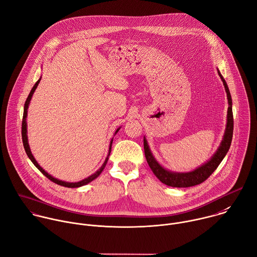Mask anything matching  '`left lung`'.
I'll return each instance as SVG.
<instances>
[{"instance_id":"1","label":"left lung","mask_w":257,"mask_h":257,"mask_svg":"<svg viewBox=\"0 0 257 257\" xmlns=\"http://www.w3.org/2000/svg\"><path fill=\"white\" fill-rule=\"evenodd\" d=\"M223 84L225 87V91L227 93V99H228V115H227V127L225 131L224 138L222 140V143L220 147L218 148L217 152L214 154V156L204 165L200 166L199 168L195 169L194 172L186 173V174H179V173H172L168 170L161 167L158 162L154 159L152 153L149 150V147L147 145L146 140L144 139V153L147 160V163L149 167L151 168L152 173L155 175V177L164 185L174 187V188H189L194 187L197 185L202 184L205 182L214 172L216 168L219 166L225 155L227 154L233 137V127H234V120H233V112H232V99L231 95L228 89V85L223 78L222 74L218 71Z\"/></svg>"}]
</instances>
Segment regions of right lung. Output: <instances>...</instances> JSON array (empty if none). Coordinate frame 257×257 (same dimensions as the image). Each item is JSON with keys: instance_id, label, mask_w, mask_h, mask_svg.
<instances>
[{"instance_id": "obj_1", "label": "right lung", "mask_w": 257, "mask_h": 257, "mask_svg": "<svg viewBox=\"0 0 257 257\" xmlns=\"http://www.w3.org/2000/svg\"><path fill=\"white\" fill-rule=\"evenodd\" d=\"M40 79H41V78H39V79L37 80V82L34 84V87L32 88V90H31V92H30V94H29V96H28V98H27V100H26V102H25V105H24V114H23V120H22V141H23V145H24L25 151H26V153H27L28 157L30 158V160L33 162V164H34V165H35V166L40 170V172H41V173H42V174H43V175H44L48 180H50L51 182H53V183H55V184H57V185H59V186L66 187V188H78V187H81V186L87 185V184H89L90 182H92L93 180H95L96 178H98V177L101 175V173L103 172L104 168H105V166H106V164H107V161H108V158H109L110 153H109L108 157L106 158V160H105L104 164L101 166V168L98 170L97 173H95L94 175H92L91 177H89V178H87V179H84V180H82L81 182H78V183H65V182H62V181H58V180L54 179L53 177H51L50 175H48V174L45 172V170H44V169H42V167L37 163V161L35 160V158L33 157L32 153H31V151H30L29 144H28V140H27V124H26L27 109H28V107H29V103H30V101H31L32 95H33V93L35 92V90H36V88H37V85H38V83H39ZM118 130H119V129H118ZM118 130L116 131V133L118 132ZM112 142H113V140H112V141H111V143H110V152H111Z\"/></svg>"}]
</instances>
